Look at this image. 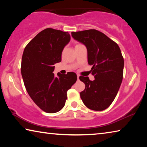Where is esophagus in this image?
<instances>
[{
  "label": "esophagus",
  "mask_w": 147,
  "mask_h": 147,
  "mask_svg": "<svg viewBox=\"0 0 147 147\" xmlns=\"http://www.w3.org/2000/svg\"><path fill=\"white\" fill-rule=\"evenodd\" d=\"M77 80H79V75H77Z\"/></svg>",
  "instance_id": "obj_1"
}]
</instances>
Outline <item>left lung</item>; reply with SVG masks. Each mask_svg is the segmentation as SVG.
<instances>
[{"instance_id":"left-lung-1","label":"left lung","mask_w":147,"mask_h":147,"mask_svg":"<svg viewBox=\"0 0 147 147\" xmlns=\"http://www.w3.org/2000/svg\"><path fill=\"white\" fill-rule=\"evenodd\" d=\"M73 38L86 47L88 63L92 65L91 81L80 76L86 88L80 93L83 103L89 109L102 111L112 103L123 80L124 59L115 42L96 30L72 32Z\"/></svg>"}]
</instances>
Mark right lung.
I'll return each mask as SVG.
<instances>
[{
    "label": "right lung",
    "mask_w": 147,
    "mask_h": 147,
    "mask_svg": "<svg viewBox=\"0 0 147 147\" xmlns=\"http://www.w3.org/2000/svg\"><path fill=\"white\" fill-rule=\"evenodd\" d=\"M71 40L68 32L46 28L29 42L24 50L21 74L27 92L35 104L47 113L60 111L67 92L76 82L73 72L54 76V65L61 61L62 51Z\"/></svg>",
    "instance_id": "right-lung-1"
}]
</instances>
